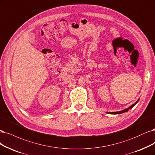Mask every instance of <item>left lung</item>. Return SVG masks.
I'll return each instance as SVG.
<instances>
[{
  "label": "left lung",
  "instance_id": "1",
  "mask_svg": "<svg viewBox=\"0 0 155 155\" xmlns=\"http://www.w3.org/2000/svg\"><path fill=\"white\" fill-rule=\"evenodd\" d=\"M139 101V99H138L136 102L133 104H132L131 106H130V107H128L127 108H126V109H124V110H122V111H114V112H107L108 114H122V113H124V112H126V111H128L129 110H130L131 108H132L133 106H134L137 103H138V101Z\"/></svg>",
  "mask_w": 155,
  "mask_h": 155
}]
</instances>
